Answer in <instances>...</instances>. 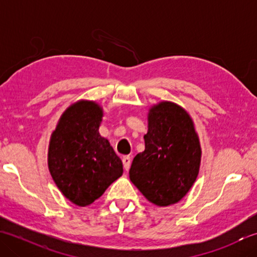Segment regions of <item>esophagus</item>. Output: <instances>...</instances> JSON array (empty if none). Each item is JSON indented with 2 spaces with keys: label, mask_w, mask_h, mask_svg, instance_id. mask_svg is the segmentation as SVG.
<instances>
[{
  "label": "esophagus",
  "mask_w": 257,
  "mask_h": 257,
  "mask_svg": "<svg viewBox=\"0 0 257 257\" xmlns=\"http://www.w3.org/2000/svg\"><path fill=\"white\" fill-rule=\"evenodd\" d=\"M122 163H123L124 170L128 171L129 168H130V165H132V158H130L129 156H124L122 158Z\"/></svg>",
  "instance_id": "1"
}]
</instances>
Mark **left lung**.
Instances as JSON below:
<instances>
[{
  "label": "left lung",
  "mask_w": 257,
  "mask_h": 257,
  "mask_svg": "<svg viewBox=\"0 0 257 257\" xmlns=\"http://www.w3.org/2000/svg\"><path fill=\"white\" fill-rule=\"evenodd\" d=\"M144 138L145 151L134 158L130 180L151 203H177L199 174L201 147L192 119L176 103L162 101L150 109Z\"/></svg>",
  "instance_id": "obj_1"
}]
</instances>
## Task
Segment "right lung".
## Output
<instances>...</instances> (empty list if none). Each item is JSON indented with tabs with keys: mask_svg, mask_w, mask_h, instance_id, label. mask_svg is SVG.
Instances as JSON below:
<instances>
[{
	"mask_svg": "<svg viewBox=\"0 0 257 257\" xmlns=\"http://www.w3.org/2000/svg\"><path fill=\"white\" fill-rule=\"evenodd\" d=\"M102 109L81 100L66 109L53 133L48 169L65 198L86 206L121 177L122 162L109 141L99 135Z\"/></svg>",
	"mask_w": 257,
	"mask_h": 257,
	"instance_id": "obj_1",
	"label": "right lung"
}]
</instances>
